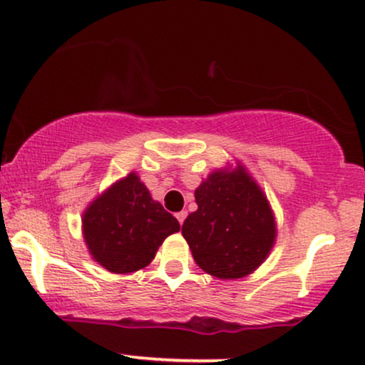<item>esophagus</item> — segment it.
Masks as SVG:
<instances>
[{"mask_svg": "<svg viewBox=\"0 0 365 365\" xmlns=\"http://www.w3.org/2000/svg\"><path fill=\"white\" fill-rule=\"evenodd\" d=\"M177 220H178V223L180 225H183V221H185V217H187V211H180V212H177Z\"/></svg>", "mask_w": 365, "mask_h": 365, "instance_id": "34e87169", "label": "esophagus"}]
</instances>
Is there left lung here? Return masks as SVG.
<instances>
[{"instance_id":"left-lung-1","label":"left lung","mask_w":365,"mask_h":365,"mask_svg":"<svg viewBox=\"0 0 365 365\" xmlns=\"http://www.w3.org/2000/svg\"><path fill=\"white\" fill-rule=\"evenodd\" d=\"M195 202L182 235L197 266L221 279L257 269L273 249L276 223L266 195L244 166L212 171L195 188Z\"/></svg>"}]
</instances>
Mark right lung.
<instances>
[{"label":"right lung","instance_id":"1","mask_svg":"<svg viewBox=\"0 0 365 365\" xmlns=\"http://www.w3.org/2000/svg\"><path fill=\"white\" fill-rule=\"evenodd\" d=\"M82 228L92 259L111 273L125 274L148 266L180 223L130 173L92 200Z\"/></svg>","mask_w":365,"mask_h":365}]
</instances>
